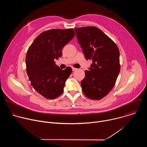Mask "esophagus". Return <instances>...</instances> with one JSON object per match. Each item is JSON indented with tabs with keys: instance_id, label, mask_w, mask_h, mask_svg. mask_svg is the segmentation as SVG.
<instances>
[{
	"instance_id": "34e87169",
	"label": "esophagus",
	"mask_w": 147,
	"mask_h": 147,
	"mask_svg": "<svg viewBox=\"0 0 147 147\" xmlns=\"http://www.w3.org/2000/svg\"><path fill=\"white\" fill-rule=\"evenodd\" d=\"M72 70H73V71H76V70H77V69L74 68V67H72Z\"/></svg>"
}]
</instances>
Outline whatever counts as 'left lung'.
I'll return each mask as SVG.
<instances>
[{"instance_id":"obj_1","label":"left lung","mask_w":147,"mask_h":147,"mask_svg":"<svg viewBox=\"0 0 147 147\" xmlns=\"http://www.w3.org/2000/svg\"><path fill=\"white\" fill-rule=\"evenodd\" d=\"M74 30L86 59L92 61L81 82L82 92L90 99L99 100L112 90L119 74L118 47L109 36L95 27Z\"/></svg>"}]
</instances>
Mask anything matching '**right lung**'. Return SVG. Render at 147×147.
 Here are the masks:
<instances>
[{"mask_svg":"<svg viewBox=\"0 0 147 147\" xmlns=\"http://www.w3.org/2000/svg\"><path fill=\"white\" fill-rule=\"evenodd\" d=\"M75 34L71 28L47 30L40 34L28 49L26 63L29 80L34 90L47 99H55L63 92L72 69L61 70L55 59L61 56L62 48Z\"/></svg>","mask_w":147,"mask_h":147,"instance_id":"1","label":"right lung"}]
</instances>
